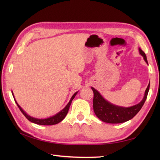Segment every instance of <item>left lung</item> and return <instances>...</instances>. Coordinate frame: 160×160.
<instances>
[{
	"instance_id": "1",
	"label": "left lung",
	"mask_w": 160,
	"mask_h": 160,
	"mask_svg": "<svg viewBox=\"0 0 160 160\" xmlns=\"http://www.w3.org/2000/svg\"><path fill=\"white\" fill-rule=\"evenodd\" d=\"M139 51H140L141 55L144 57L146 62L148 64L145 53L140 48L139 49ZM149 87H150V82L146 89L143 100L140 103L128 108L118 107L109 103L104 99L98 91L91 87L93 91V106L94 113L100 120L107 122V123L118 124L131 120L140 111L142 106L144 105L146 100H147Z\"/></svg>"
}]
</instances>
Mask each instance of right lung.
<instances>
[{"instance_id": "obj_1", "label": "right lung", "mask_w": 160, "mask_h": 160, "mask_svg": "<svg viewBox=\"0 0 160 160\" xmlns=\"http://www.w3.org/2000/svg\"><path fill=\"white\" fill-rule=\"evenodd\" d=\"M76 93H77V92L73 94V96L71 97V98L69 102L67 104V106L64 107L62 111H61L60 112H59L58 113H57L56 115H53V116L51 117V118H47V119H37V118H32L31 116H29V115H28V114L25 113V111H24L22 109V108L19 106V105L18 104V103L16 102V101L15 98H14V96H13V98H14V100L16 102L17 106L18 107L19 109L20 110V111L22 112V114L25 115V118L28 119V120H29L30 122H33V123H35L36 124H40V125H53V124H56L58 123H59L60 122L62 121L63 119L65 118V116H66L67 113H68V111H69L70 105L71 104V102H72V100H73V98H75V96H76ZM12 95H13V93H12Z\"/></svg>"}]
</instances>
